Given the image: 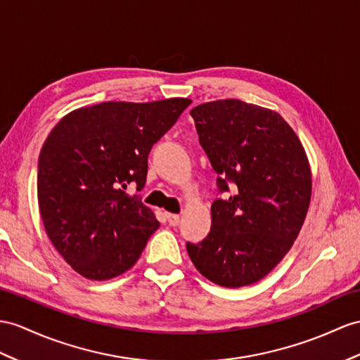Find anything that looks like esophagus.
<instances>
[{"mask_svg": "<svg viewBox=\"0 0 360 360\" xmlns=\"http://www.w3.org/2000/svg\"><path fill=\"white\" fill-rule=\"evenodd\" d=\"M166 220H168L169 226H177L180 223V215H177V214H166Z\"/></svg>", "mask_w": 360, "mask_h": 360, "instance_id": "1", "label": "esophagus"}]
</instances>
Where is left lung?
<instances>
[{"mask_svg":"<svg viewBox=\"0 0 360 360\" xmlns=\"http://www.w3.org/2000/svg\"><path fill=\"white\" fill-rule=\"evenodd\" d=\"M200 145L218 174L206 238L186 243L191 261L218 285L264 278L290 250L311 197V172L300 139L276 111L224 99L191 110Z\"/></svg>","mask_w":360,"mask_h":360,"instance_id":"obj_1","label":"left lung"}]
</instances>
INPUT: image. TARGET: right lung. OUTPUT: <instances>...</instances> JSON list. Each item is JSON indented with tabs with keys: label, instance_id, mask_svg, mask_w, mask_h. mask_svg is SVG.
Returning a JSON list of instances; mask_svg holds the SVG:
<instances>
[{
	"label": "right lung",
	"instance_id": "1",
	"mask_svg": "<svg viewBox=\"0 0 360 360\" xmlns=\"http://www.w3.org/2000/svg\"><path fill=\"white\" fill-rule=\"evenodd\" d=\"M191 99L102 102L68 112L51 129L38 160L44 227L70 266L94 281L136 264L160 223L137 194L148 154Z\"/></svg>",
	"mask_w": 360,
	"mask_h": 360
}]
</instances>
